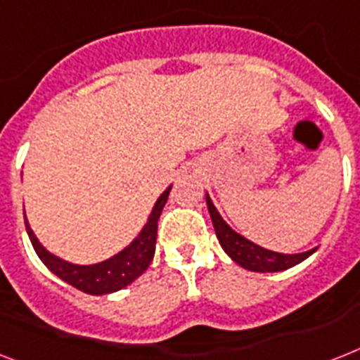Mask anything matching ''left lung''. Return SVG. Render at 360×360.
Here are the masks:
<instances>
[{"mask_svg":"<svg viewBox=\"0 0 360 360\" xmlns=\"http://www.w3.org/2000/svg\"><path fill=\"white\" fill-rule=\"evenodd\" d=\"M205 201L220 246L224 248V251H226L227 255H229L236 264L242 266V268H246V270L262 271V274H264V271L288 270L292 266L300 264V262H303L305 259H309V257L316 251V248H312V250L303 251V253H277V251L261 248L259 244H255V242L248 240L246 236H242L240 233H236V231L221 218V214L214 207V203H212L209 194H205Z\"/></svg>","mask_w":360,"mask_h":360,"instance_id":"obj_1","label":"left lung"}]
</instances>
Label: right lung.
<instances>
[{
	"instance_id": "obj_1",
	"label": "right lung",
	"mask_w": 360,
	"mask_h": 360,
	"mask_svg": "<svg viewBox=\"0 0 360 360\" xmlns=\"http://www.w3.org/2000/svg\"><path fill=\"white\" fill-rule=\"evenodd\" d=\"M170 190L172 185L157 198L153 209L148 216V221L140 229L139 235L134 236L129 246H125L110 259H105V261L96 262V264H74V262L64 261L60 257L53 255L51 251H48L40 244V240L29 226L27 216H25V229H27L29 240L33 244L37 255L40 257V261L48 266V270L55 274L58 279L75 286L77 290L84 292V294H92V296L112 294V292H118L131 285L136 277H140L148 270V266L155 255L157 221H159V216L162 212V207L168 201Z\"/></svg>"
}]
</instances>
